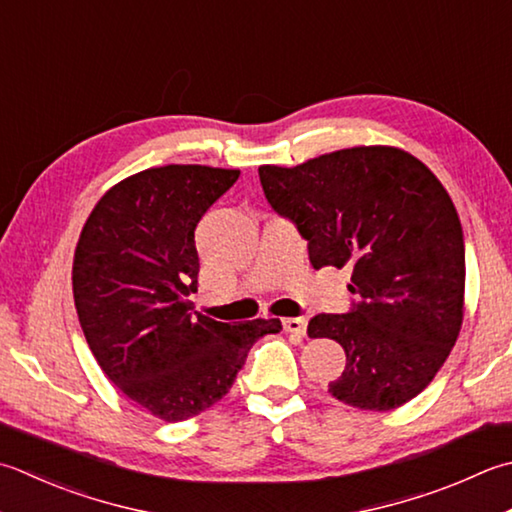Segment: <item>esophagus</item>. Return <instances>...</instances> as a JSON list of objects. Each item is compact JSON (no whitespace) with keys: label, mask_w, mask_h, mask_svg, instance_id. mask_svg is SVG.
I'll return each mask as SVG.
<instances>
[{"label":"esophagus","mask_w":512,"mask_h":512,"mask_svg":"<svg viewBox=\"0 0 512 512\" xmlns=\"http://www.w3.org/2000/svg\"><path fill=\"white\" fill-rule=\"evenodd\" d=\"M306 324L308 322L304 317H288V319H284V330L293 337L302 339V337H306Z\"/></svg>","instance_id":"esophagus-1"}]
</instances>
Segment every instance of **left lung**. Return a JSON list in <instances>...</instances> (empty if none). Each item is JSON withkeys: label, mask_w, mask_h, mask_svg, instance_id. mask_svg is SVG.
Masks as SVG:
<instances>
[{"label": "left lung", "mask_w": 512, "mask_h": 512, "mask_svg": "<svg viewBox=\"0 0 512 512\" xmlns=\"http://www.w3.org/2000/svg\"><path fill=\"white\" fill-rule=\"evenodd\" d=\"M268 204L308 242L313 268H350L348 313L315 315L308 337L342 344L339 402L393 410L433 382L464 319L466 253L453 199L402 148L355 146L259 166Z\"/></svg>", "instance_id": "1"}]
</instances>
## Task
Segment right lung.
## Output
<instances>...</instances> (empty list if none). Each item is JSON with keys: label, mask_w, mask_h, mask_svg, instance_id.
<instances>
[{"label": "right lung", "mask_w": 512, "mask_h": 512, "mask_svg": "<svg viewBox=\"0 0 512 512\" xmlns=\"http://www.w3.org/2000/svg\"><path fill=\"white\" fill-rule=\"evenodd\" d=\"M239 170L197 164L148 168L115 184L75 248L79 324L106 377L164 422H184L222 399L259 337L279 319L226 324L193 313L195 228Z\"/></svg>", "instance_id": "add662e5"}]
</instances>
